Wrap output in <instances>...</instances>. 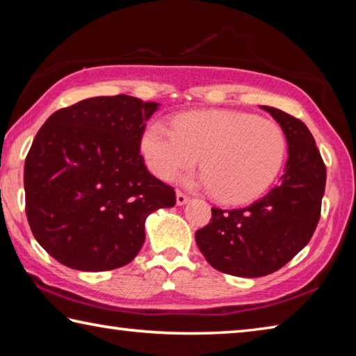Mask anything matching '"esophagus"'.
Wrapping results in <instances>:
<instances>
[{"mask_svg":"<svg viewBox=\"0 0 356 356\" xmlns=\"http://www.w3.org/2000/svg\"><path fill=\"white\" fill-rule=\"evenodd\" d=\"M176 201H177V204L179 206H184V204H186L190 201V197L185 195V193H182V191H176Z\"/></svg>","mask_w":356,"mask_h":356,"instance_id":"34e87169","label":"esophagus"}]
</instances>
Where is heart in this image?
<instances>
[{
	"label": "heart",
	"instance_id": "b5f03b06",
	"mask_svg": "<svg viewBox=\"0 0 356 356\" xmlns=\"http://www.w3.org/2000/svg\"><path fill=\"white\" fill-rule=\"evenodd\" d=\"M144 160L156 177L171 180L201 156L197 182L216 200H256L273 184L284 163V130L272 119L242 111H195L176 118L172 129L152 122L141 140Z\"/></svg>",
	"mask_w": 356,
	"mask_h": 356
}]
</instances>
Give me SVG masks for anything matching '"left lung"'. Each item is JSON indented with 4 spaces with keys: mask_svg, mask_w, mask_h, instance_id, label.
I'll return each instance as SVG.
<instances>
[{
    "mask_svg": "<svg viewBox=\"0 0 356 356\" xmlns=\"http://www.w3.org/2000/svg\"><path fill=\"white\" fill-rule=\"evenodd\" d=\"M284 130L289 159L280 184L248 207H212L196 243L218 272L257 278L276 272L305 248L321 218L327 168L308 127L278 108L262 106Z\"/></svg>",
    "mask_w": 356,
    "mask_h": 356,
    "instance_id": "obj_1",
    "label": "left lung"
}]
</instances>
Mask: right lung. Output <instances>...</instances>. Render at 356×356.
<instances>
[{
	"mask_svg": "<svg viewBox=\"0 0 356 356\" xmlns=\"http://www.w3.org/2000/svg\"><path fill=\"white\" fill-rule=\"evenodd\" d=\"M159 104L92 97L45 120L25 160V202L34 238L65 267L106 272L135 259L144 221L176 204L140 152Z\"/></svg>",
	"mask_w": 356,
	"mask_h": 356,
	"instance_id": "add662e5",
	"label": "right lung"
}]
</instances>
